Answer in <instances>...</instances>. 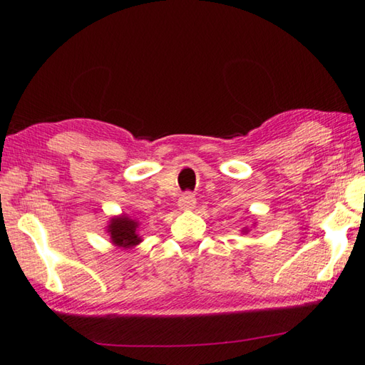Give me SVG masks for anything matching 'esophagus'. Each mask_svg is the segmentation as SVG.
Instances as JSON below:
<instances>
[{"label":"esophagus","instance_id":"34e87169","mask_svg":"<svg viewBox=\"0 0 365 365\" xmlns=\"http://www.w3.org/2000/svg\"><path fill=\"white\" fill-rule=\"evenodd\" d=\"M196 206V197L193 193H183L180 197H178V207L182 209V211H191V209H195Z\"/></svg>","mask_w":365,"mask_h":365}]
</instances>
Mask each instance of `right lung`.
Segmentation results:
<instances>
[{
  "label": "right lung",
  "instance_id": "right-lung-1",
  "mask_svg": "<svg viewBox=\"0 0 365 365\" xmlns=\"http://www.w3.org/2000/svg\"><path fill=\"white\" fill-rule=\"evenodd\" d=\"M137 228H138L137 220L128 217L127 214H122V215H117V217H113L109 220L108 233H109L113 245L119 246V248L130 250L141 242Z\"/></svg>",
  "mask_w": 365,
  "mask_h": 365
}]
</instances>
